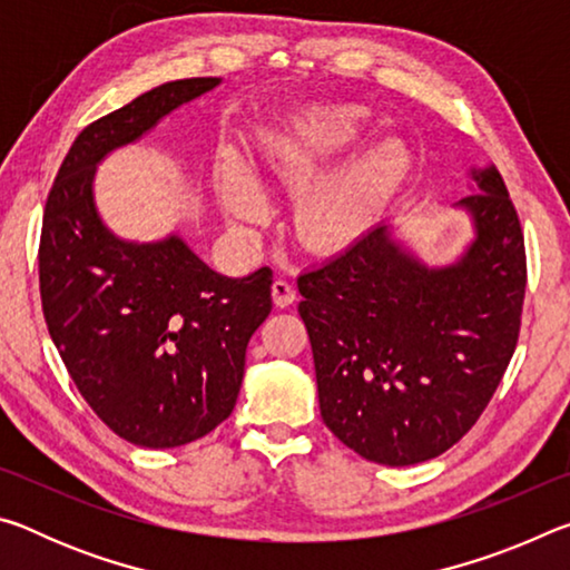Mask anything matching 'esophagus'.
I'll list each match as a JSON object with an SVG mask.
<instances>
[{
    "label": "esophagus",
    "instance_id": "34e87169",
    "mask_svg": "<svg viewBox=\"0 0 570 570\" xmlns=\"http://www.w3.org/2000/svg\"><path fill=\"white\" fill-rule=\"evenodd\" d=\"M272 296H274V304L278 308H286L296 302V288L288 282H284V278H276V282L272 284Z\"/></svg>",
    "mask_w": 570,
    "mask_h": 570
}]
</instances>
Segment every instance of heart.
Listing matches in <instances>:
<instances>
[{
	"mask_svg": "<svg viewBox=\"0 0 570 570\" xmlns=\"http://www.w3.org/2000/svg\"><path fill=\"white\" fill-rule=\"evenodd\" d=\"M370 128L362 108H332L308 115L292 138L278 140L268 176L286 188H302L360 146ZM412 156L400 138H382L334 176L308 186L294 208V228L304 246L330 250L354 244L377 224L410 176ZM218 200L230 224L254 228L268 218V198L238 158L220 163Z\"/></svg>",
	"mask_w": 570,
	"mask_h": 570,
	"instance_id": "b5f03b06",
	"label": "heart"
}]
</instances>
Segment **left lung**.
Listing matches in <instances>:
<instances>
[{
    "label": "left lung",
    "instance_id": "obj_1",
    "mask_svg": "<svg viewBox=\"0 0 570 570\" xmlns=\"http://www.w3.org/2000/svg\"><path fill=\"white\" fill-rule=\"evenodd\" d=\"M458 200L475 236L428 266L382 224L298 276L322 420L346 448L404 468L450 450L478 422L515 352L525 246L495 166Z\"/></svg>",
    "mask_w": 570,
    "mask_h": 570
}]
</instances>
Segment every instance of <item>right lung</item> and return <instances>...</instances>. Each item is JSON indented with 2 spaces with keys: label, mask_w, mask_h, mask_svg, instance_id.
Wrapping results in <instances>:
<instances>
[{
  "label": "right lung",
  "mask_w": 570,
  "mask_h": 570,
  "mask_svg": "<svg viewBox=\"0 0 570 570\" xmlns=\"http://www.w3.org/2000/svg\"><path fill=\"white\" fill-rule=\"evenodd\" d=\"M220 85H158L88 125L47 196L40 294L47 330L77 390L132 445L180 448L236 407L250 334L272 312V268L230 278L170 234L125 240L95 206L105 156L140 140L180 105Z\"/></svg>",
  "instance_id": "right-lung-1"
}]
</instances>
